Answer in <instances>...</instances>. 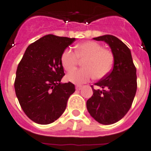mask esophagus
I'll return each instance as SVG.
<instances>
[{
	"instance_id": "obj_1",
	"label": "esophagus",
	"mask_w": 151,
	"mask_h": 151,
	"mask_svg": "<svg viewBox=\"0 0 151 151\" xmlns=\"http://www.w3.org/2000/svg\"><path fill=\"white\" fill-rule=\"evenodd\" d=\"M82 88V86L81 85H77L76 86V89L78 90V91H80V90Z\"/></svg>"
}]
</instances>
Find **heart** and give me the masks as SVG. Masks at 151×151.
<instances>
[{
	"label": "heart",
	"instance_id": "obj_1",
	"mask_svg": "<svg viewBox=\"0 0 151 151\" xmlns=\"http://www.w3.org/2000/svg\"><path fill=\"white\" fill-rule=\"evenodd\" d=\"M83 68L76 70L67 75L68 81L76 84L87 82L94 77L101 79L107 76L112 70L114 56L112 50L103 47L101 44L92 40L78 44L73 53L70 50H64L60 57V62L66 71L70 72L75 69L79 60Z\"/></svg>",
	"mask_w": 151,
	"mask_h": 151
}]
</instances>
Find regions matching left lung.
I'll use <instances>...</instances> for the list:
<instances>
[{"label": "left lung", "instance_id": "obj_1", "mask_svg": "<svg viewBox=\"0 0 151 151\" xmlns=\"http://www.w3.org/2000/svg\"><path fill=\"white\" fill-rule=\"evenodd\" d=\"M111 47L114 64L112 70L94 85L93 95L87 101V111L95 121L109 125L122 119L131 107L136 94L137 70L126 44L113 35L94 37Z\"/></svg>", "mask_w": 151, "mask_h": 151}]
</instances>
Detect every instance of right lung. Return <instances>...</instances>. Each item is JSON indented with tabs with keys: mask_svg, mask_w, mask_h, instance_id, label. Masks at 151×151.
<instances>
[{
	"mask_svg": "<svg viewBox=\"0 0 151 151\" xmlns=\"http://www.w3.org/2000/svg\"><path fill=\"white\" fill-rule=\"evenodd\" d=\"M75 38L48 35L30 44L17 66L14 89L25 114L39 124H49L65 111L75 91L70 82L61 83L65 73L62 53Z\"/></svg>",
	"mask_w": 151,
	"mask_h": 151,
	"instance_id": "obj_1",
	"label": "right lung"
}]
</instances>
